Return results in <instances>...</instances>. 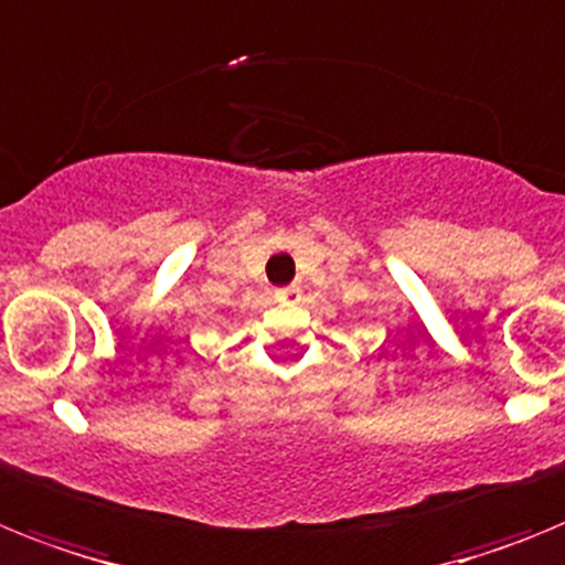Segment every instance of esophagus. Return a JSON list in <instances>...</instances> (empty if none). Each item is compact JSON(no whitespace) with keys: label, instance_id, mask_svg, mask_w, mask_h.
<instances>
[{"label":"esophagus","instance_id":"34e87169","mask_svg":"<svg viewBox=\"0 0 565 565\" xmlns=\"http://www.w3.org/2000/svg\"><path fill=\"white\" fill-rule=\"evenodd\" d=\"M276 298H278V301H281V303H298V301H301V287H296V284H292V287L278 289Z\"/></svg>","mask_w":565,"mask_h":565}]
</instances>
